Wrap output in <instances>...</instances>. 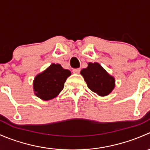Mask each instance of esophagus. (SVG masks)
<instances>
[{"instance_id":"34e87169","label":"esophagus","mask_w":150,"mask_h":150,"mask_svg":"<svg viewBox=\"0 0 150 150\" xmlns=\"http://www.w3.org/2000/svg\"><path fill=\"white\" fill-rule=\"evenodd\" d=\"M72 72H73V73L79 74L80 72H81V69H80V68H76V69H72Z\"/></svg>"}]
</instances>
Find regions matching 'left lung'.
<instances>
[{
  "instance_id": "8db88e82",
  "label": "left lung",
  "mask_w": 150,
  "mask_h": 150,
  "mask_svg": "<svg viewBox=\"0 0 150 150\" xmlns=\"http://www.w3.org/2000/svg\"><path fill=\"white\" fill-rule=\"evenodd\" d=\"M81 74L88 88L99 96H107L114 89V78L109 75L99 63H88V67L83 69Z\"/></svg>"
}]
</instances>
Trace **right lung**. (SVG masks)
<instances>
[{
    "label": "right lung",
    "instance_id": "right-lung-1",
    "mask_svg": "<svg viewBox=\"0 0 150 150\" xmlns=\"http://www.w3.org/2000/svg\"><path fill=\"white\" fill-rule=\"evenodd\" d=\"M71 72L59 64H52L44 72L35 77L33 88L36 96L43 100L55 98L64 88L67 78Z\"/></svg>",
    "mask_w": 150,
    "mask_h": 150
}]
</instances>
